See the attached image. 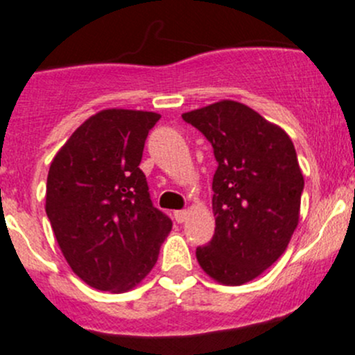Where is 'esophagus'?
<instances>
[{"label": "esophagus", "mask_w": 355, "mask_h": 355, "mask_svg": "<svg viewBox=\"0 0 355 355\" xmlns=\"http://www.w3.org/2000/svg\"><path fill=\"white\" fill-rule=\"evenodd\" d=\"M175 220H177V223H184V221L187 220V211L185 209L175 211Z\"/></svg>", "instance_id": "esophagus-1"}]
</instances>
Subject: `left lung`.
Instances as JSON below:
<instances>
[{
	"instance_id": "1",
	"label": "left lung",
	"mask_w": 355,
	"mask_h": 355,
	"mask_svg": "<svg viewBox=\"0 0 355 355\" xmlns=\"http://www.w3.org/2000/svg\"><path fill=\"white\" fill-rule=\"evenodd\" d=\"M213 146L216 228L196 256L223 285L259 277L287 249L299 223L304 177L285 130L237 101L182 114Z\"/></svg>"
}]
</instances>
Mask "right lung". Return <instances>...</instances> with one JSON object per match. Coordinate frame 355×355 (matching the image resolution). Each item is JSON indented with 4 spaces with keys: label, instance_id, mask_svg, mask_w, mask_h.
<instances>
[{
    "label": "right lung",
    "instance_id": "obj_1",
    "mask_svg": "<svg viewBox=\"0 0 355 355\" xmlns=\"http://www.w3.org/2000/svg\"><path fill=\"white\" fill-rule=\"evenodd\" d=\"M159 114L103 110L71 134L53 159L46 214L78 278L127 292L153 270L171 220L153 206L139 168Z\"/></svg>",
    "mask_w": 355,
    "mask_h": 355
}]
</instances>
